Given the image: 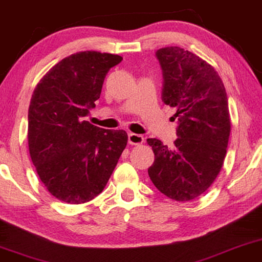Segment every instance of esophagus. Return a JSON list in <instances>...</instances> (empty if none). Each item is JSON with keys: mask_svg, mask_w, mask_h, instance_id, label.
<instances>
[{"mask_svg": "<svg viewBox=\"0 0 262 262\" xmlns=\"http://www.w3.org/2000/svg\"><path fill=\"white\" fill-rule=\"evenodd\" d=\"M144 141H145V139L140 134H135V133L128 134V142L130 145H140Z\"/></svg>", "mask_w": 262, "mask_h": 262, "instance_id": "esophagus-1", "label": "esophagus"}]
</instances>
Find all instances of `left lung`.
<instances>
[{
  "mask_svg": "<svg viewBox=\"0 0 262 262\" xmlns=\"http://www.w3.org/2000/svg\"><path fill=\"white\" fill-rule=\"evenodd\" d=\"M163 71L162 99L176 107L172 147L147 139L155 153L148 176L160 193L190 201L206 191L221 171L231 122L221 76L210 63L179 47L156 52Z\"/></svg>",
  "mask_w": 262,
  "mask_h": 262,
  "instance_id": "obj_1",
  "label": "left lung"
}]
</instances>
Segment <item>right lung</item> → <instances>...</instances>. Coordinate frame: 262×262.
<instances>
[{"label": "right lung", "instance_id": "obj_1", "mask_svg": "<svg viewBox=\"0 0 262 262\" xmlns=\"http://www.w3.org/2000/svg\"><path fill=\"white\" fill-rule=\"evenodd\" d=\"M121 56L73 54L55 64L33 91L29 107V149L49 193L67 204H85L105 188L127 146L124 130L86 121L104 79Z\"/></svg>", "mask_w": 262, "mask_h": 262}]
</instances>
